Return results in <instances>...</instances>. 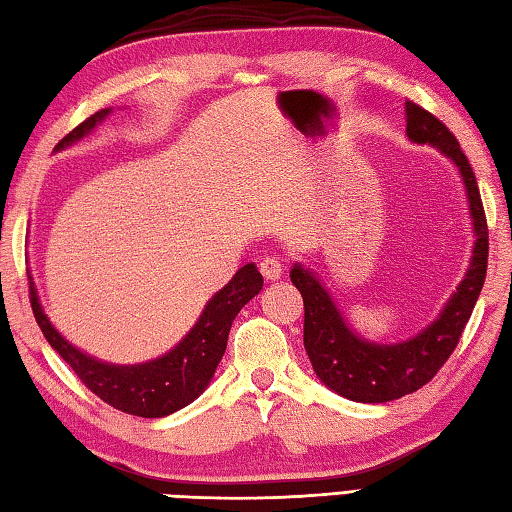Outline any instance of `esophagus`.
<instances>
[{
    "label": "esophagus",
    "instance_id": "1",
    "mask_svg": "<svg viewBox=\"0 0 512 512\" xmlns=\"http://www.w3.org/2000/svg\"><path fill=\"white\" fill-rule=\"evenodd\" d=\"M260 274H263V278L267 283H274V281H278V278L283 276V265H281V260L278 258H265V260H260Z\"/></svg>",
    "mask_w": 512,
    "mask_h": 512
}]
</instances>
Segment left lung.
Returning <instances> with one entry per match:
<instances>
[{
	"instance_id": "obj_1",
	"label": "left lung",
	"mask_w": 512,
	"mask_h": 512,
	"mask_svg": "<svg viewBox=\"0 0 512 512\" xmlns=\"http://www.w3.org/2000/svg\"><path fill=\"white\" fill-rule=\"evenodd\" d=\"M406 136L414 144H430L439 149L459 169L475 234L466 274L435 321L406 341H368L352 330L312 269L294 263L289 272L303 296V343L316 376L336 394L359 403L394 401L426 385L457 347L486 281L488 227L484 205L475 173L459 149L457 138L435 115L410 100L406 102Z\"/></svg>"
}]
</instances>
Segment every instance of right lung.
Instances as JSON below:
<instances>
[{
  "mask_svg": "<svg viewBox=\"0 0 512 512\" xmlns=\"http://www.w3.org/2000/svg\"><path fill=\"white\" fill-rule=\"evenodd\" d=\"M111 111L113 109H102L91 115L69 136L57 142L55 151L73 147L75 142L89 136L98 124L109 118ZM28 283H31L33 314L44 339L71 365V370L80 376L86 388L115 410L144 419H158L189 406L205 392L225 354L231 323L263 289V276L254 263L240 267L234 278L209 298L205 310L198 316L196 325L185 334V339L158 359L133 365L100 361L66 341L44 314L33 276H28Z\"/></svg>",
  "mask_w": 512,
  "mask_h": 512,
  "instance_id": "right-lung-1",
  "label": "right lung"
}]
</instances>
